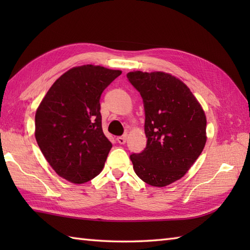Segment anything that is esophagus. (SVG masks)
<instances>
[{"label":"esophagus","mask_w":250,"mask_h":250,"mask_svg":"<svg viewBox=\"0 0 250 250\" xmlns=\"http://www.w3.org/2000/svg\"><path fill=\"white\" fill-rule=\"evenodd\" d=\"M117 141H118L119 144H125V141H126V135H122V136H118L117 137Z\"/></svg>","instance_id":"esophagus-1"}]
</instances>
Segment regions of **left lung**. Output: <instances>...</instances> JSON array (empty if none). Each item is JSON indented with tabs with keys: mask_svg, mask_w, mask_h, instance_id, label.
Here are the masks:
<instances>
[{
	"mask_svg": "<svg viewBox=\"0 0 250 250\" xmlns=\"http://www.w3.org/2000/svg\"><path fill=\"white\" fill-rule=\"evenodd\" d=\"M143 99L146 148L132 153L133 168L143 182L164 187L182 178L206 143V117L186 84L162 72L126 74Z\"/></svg>",
	"mask_w": 250,
	"mask_h": 250,
	"instance_id": "left-lung-1",
	"label": "left lung"
}]
</instances>
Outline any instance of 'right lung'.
Segmentation results:
<instances>
[{
  "label": "right lung",
  "instance_id": "add662e5",
  "mask_svg": "<svg viewBox=\"0 0 250 250\" xmlns=\"http://www.w3.org/2000/svg\"><path fill=\"white\" fill-rule=\"evenodd\" d=\"M121 71L91 64L58 78L35 114V139L59 176L74 184L102 171L111 148L103 133L101 94Z\"/></svg>",
  "mask_w": 250,
  "mask_h": 250
}]
</instances>
